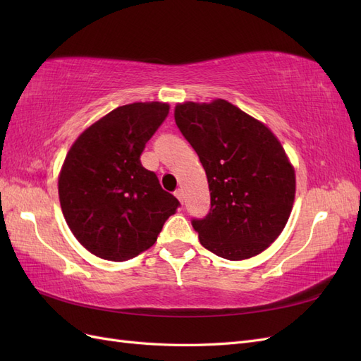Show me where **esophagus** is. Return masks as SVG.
Listing matches in <instances>:
<instances>
[{"label":"esophagus","instance_id":"esophagus-1","mask_svg":"<svg viewBox=\"0 0 361 361\" xmlns=\"http://www.w3.org/2000/svg\"><path fill=\"white\" fill-rule=\"evenodd\" d=\"M174 195H176L180 203L183 202V191H182V188H178L176 191H174Z\"/></svg>","mask_w":361,"mask_h":361}]
</instances>
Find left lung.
Masks as SVG:
<instances>
[{
	"label": "left lung",
	"instance_id": "8db88e82",
	"mask_svg": "<svg viewBox=\"0 0 361 361\" xmlns=\"http://www.w3.org/2000/svg\"><path fill=\"white\" fill-rule=\"evenodd\" d=\"M174 120L209 183L211 209L191 220L200 244L228 260L259 255L285 228L295 197V173L280 141L223 99L179 104Z\"/></svg>",
	"mask_w": 361,
	"mask_h": 361
}]
</instances>
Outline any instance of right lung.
<instances>
[{
	"label": "right lung",
	"mask_w": 361,
	"mask_h": 361,
	"mask_svg": "<svg viewBox=\"0 0 361 361\" xmlns=\"http://www.w3.org/2000/svg\"><path fill=\"white\" fill-rule=\"evenodd\" d=\"M169 110L161 102L118 106L85 129L64 159L59 179L63 215L75 238L97 257H135L155 244L180 206L140 161Z\"/></svg>",
	"instance_id": "add662e5"
}]
</instances>
